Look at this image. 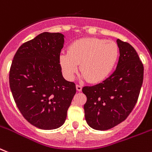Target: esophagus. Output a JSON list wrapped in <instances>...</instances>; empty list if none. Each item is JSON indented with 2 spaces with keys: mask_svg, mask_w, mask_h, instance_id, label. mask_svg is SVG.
Returning a JSON list of instances; mask_svg holds the SVG:
<instances>
[{
  "mask_svg": "<svg viewBox=\"0 0 152 152\" xmlns=\"http://www.w3.org/2000/svg\"><path fill=\"white\" fill-rule=\"evenodd\" d=\"M82 86H81V85H79V84H77V85H76V90H77V91H79V92H80L81 91V90H82Z\"/></svg>",
  "mask_w": 152,
  "mask_h": 152,
  "instance_id": "1",
  "label": "esophagus"
}]
</instances>
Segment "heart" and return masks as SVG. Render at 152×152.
<instances>
[{
    "label": "heart",
    "mask_w": 152,
    "mask_h": 152,
    "mask_svg": "<svg viewBox=\"0 0 152 152\" xmlns=\"http://www.w3.org/2000/svg\"><path fill=\"white\" fill-rule=\"evenodd\" d=\"M118 54V47L112 41L87 38L70 45L68 53L62 52L59 56V63L68 80H73L80 65L83 79L98 83L105 80L112 72Z\"/></svg>",
    "instance_id": "1"
}]
</instances>
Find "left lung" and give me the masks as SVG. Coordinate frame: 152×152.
<instances>
[{
    "instance_id": "1",
    "label": "left lung",
    "mask_w": 152,
    "mask_h": 152,
    "mask_svg": "<svg viewBox=\"0 0 152 152\" xmlns=\"http://www.w3.org/2000/svg\"><path fill=\"white\" fill-rule=\"evenodd\" d=\"M120 56L115 71L95 86H84L87 100L85 119L90 127L106 131L121 123L137 103L144 77V67L129 43L117 40Z\"/></svg>"
}]
</instances>
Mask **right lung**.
<instances>
[{
    "label": "right lung",
    "instance_id": "right-lung-1",
    "mask_svg": "<svg viewBox=\"0 0 152 152\" xmlns=\"http://www.w3.org/2000/svg\"><path fill=\"white\" fill-rule=\"evenodd\" d=\"M64 42L61 33H42L19 47L11 66L9 83L15 104L40 129L61 127L76 94V84L63 78L59 63Z\"/></svg>",
    "mask_w": 152,
    "mask_h": 152
}]
</instances>
